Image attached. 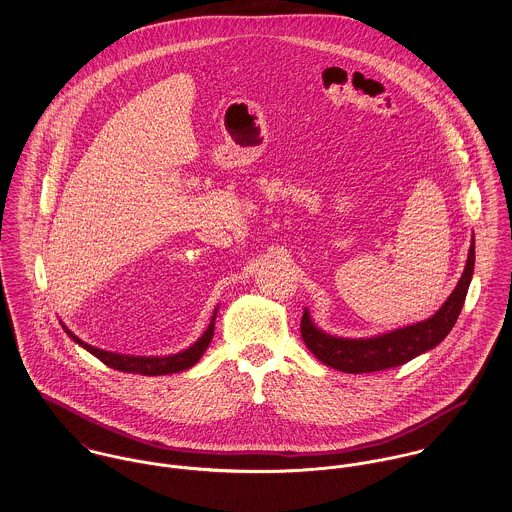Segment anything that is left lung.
Segmentation results:
<instances>
[{
    "label": "left lung",
    "instance_id": "1",
    "mask_svg": "<svg viewBox=\"0 0 512 512\" xmlns=\"http://www.w3.org/2000/svg\"><path fill=\"white\" fill-rule=\"evenodd\" d=\"M475 264V240H471L464 274L452 295L436 315L417 325L403 326L373 338H338L313 325L309 311H303L301 336L307 348L326 366L346 373H370L397 368L440 344L456 325Z\"/></svg>",
    "mask_w": 512,
    "mask_h": 512
}]
</instances>
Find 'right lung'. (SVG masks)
<instances>
[{
    "instance_id": "right-lung-1",
    "label": "right lung",
    "mask_w": 512,
    "mask_h": 512,
    "mask_svg": "<svg viewBox=\"0 0 512 512\" xmlns=\"http://www.w3.org/2000/svg\"><path fill=\"white\" fill-rule=\"evenodd\" d=\"M215 317H217V309L213 313V319L207 326V330L201 334V338L191 344L187 350L180 354H172V356H125V354H115V352H107L101 348H95L92 344H86L84 340H80L76 334H72L66 326L62 328L70 334V338L80 344L82 348H86L90 354H93L97 360H101L105 366L119 370V372L140 373V375H166V373L184 372L187 368H191L193 364L199 362V358L203 356V352L207 350L209 342L213 340V332H215Z\"/></svg>"
}]
</instances>
